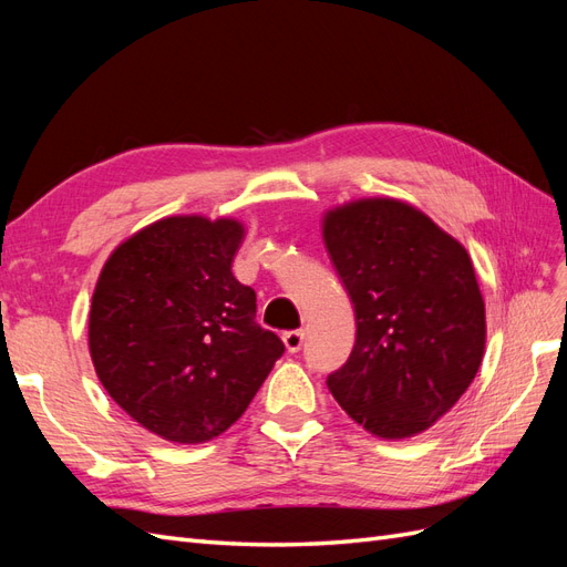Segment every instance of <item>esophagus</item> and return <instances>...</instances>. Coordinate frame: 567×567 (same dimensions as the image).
Returning a JSON list of instances; mask_svg holds the SVG:
<instances>
[{"label":"esophagus","mask_w":567,"mask_h":567,"mask_svg":"<svg viewBox=\"0 0 567 567\" xmlns=\"http://www.w3.org/2000/svg\"><path fill=\"white\" fill-rule=\"evenodd\" d=\"M281 338H284V346H286L288 352H300L302 342H305V331H302V329H298V331H286Z\"/></svg>","instance_id":"esophagus-1"}]
</instances>
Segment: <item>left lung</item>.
Returning a JSON list of instances; mask_svg holds the SVG:
<instances>
[{
	"mask_svg": "<svg viewBox=\"0 0 567 567\" xmlns=\"http://www.w3.org/2000/svg\"><path fill=\"white\" fill-rule=\"evenodd\" d=\"M321 234L357 321L352 354L326 385L373 435L427 431L468 390L485 354V300L471 255L398 198L338 205Z\"/></svg>",
	"mask_w": 567,
	"mask_h": 567,
	"instance_id": "1",
	"label": "left lung"
}]
</instances>
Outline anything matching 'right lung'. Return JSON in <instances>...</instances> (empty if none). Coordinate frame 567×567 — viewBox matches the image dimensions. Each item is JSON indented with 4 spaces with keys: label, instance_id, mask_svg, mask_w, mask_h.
I'll return each instance as SVG.
<instances>
[{
    "label": "right lung",
    "instance_id": "1",
    "mask_svg": "<svg viewBox=\"0 0 567 567\" xmlns=\"http://www.w3.org/2000/svg\"><path fill=\"white\" fill-rule=\"evenodd\" d=\"M244 234L231 217H163L120 244L99 274L96 375L163 440L198 444L225 433L284 354L279 336L255 321V290L231 274Z\"/></svg>",
    "mask_w": 567,
    "mask_h": 567
}]
</instances>
